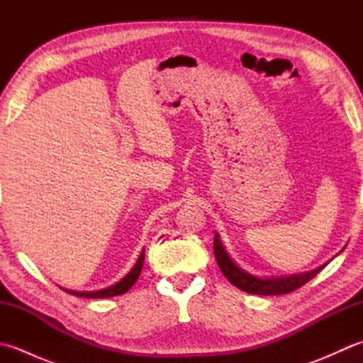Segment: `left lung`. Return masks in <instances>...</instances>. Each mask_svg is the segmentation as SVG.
<instances>
[{
	"label": "left lung",
	"mask_w": 363,
	"mask_h": 363,
	"mask_svg": "<svg viewBox=\"0 0 363 363\" xmlns=\"http://www.w3.org/2000/svg\"><path fill=\"white\" fill-rule=\"evenodd\" d=\"M213 252L217 264L221 269V273L226 276V279L235 285L237 289H240L251 295H285V293L295 291L296 289L303 287L306 282H309L312 277L317 276L323 268L328 264L318 267L312 272L301 273L295 276H285V277H269V279H264V277H256L250 273H246L245 269L238 267L235 262L229 257L228 251L223 246L220 235L215 234L213 237Z\"/></svg>",
	"instance_id": "8db88e82"
}]
</instances>
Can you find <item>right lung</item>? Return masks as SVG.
<instances>
[{
	"label": "right lung",
	"instance_id": "add662e5",
	"mask_svg": "<svg viewBox=\"0 0 363 363\" xmlns=\"http://www.w3.org/2000/svg\"><path fill=\"white\" fill-rule=\"evenodd\" d=\"M143 260H145V250H142L140 256H138L133 269H130V272L125 277H123L121 281L111 285V287H107V289L96 290V291H74V290H68L64 287H60V289L67 293H70V295H76L81 298H112V296L123 295V293H126L137 282L138 276H140V272H142Z\"/></svg>",
	"mask_w": 363,
	"mask_h": 363
}]
</instances>
